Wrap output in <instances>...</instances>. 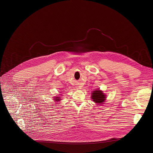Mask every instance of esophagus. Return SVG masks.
I'll return each mask as SVG.
<instances>
[{"label":"esophagus","instance_id":"1","mask_svg":"<svg viewBox=\"0 0 153 153\" xmlns=\"http://www.w3.org/2000/svg\"><path fill=\"white\" fill-rule=\"evenodd\" d=\"M78 87V88H79V89H80V88H79V87Z\"/></svg>","mask_w":153,"mask_h":153}]
</instances>
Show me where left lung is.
Returning a JSON list of instances; mask_svg holds the SVG:
<instances>
[{
  "label": "left lung",
  "mask_w": 153,
  "mask_h": 153,
  "mask_svg": "<svg viewBox=\"0 0 153 153\" xmlns=\"http://www.w3.org/2000/svg\"><path fill=\"white\" fill-rule=\"evenodd\" d=\"M92 98L93 99V100L95 103H102L103 102H104L105 99V95L103 93H102V92L100 91V90H97V91H93V93H92Z\"/></svg>",
  "instance_id": "8db88e82"
}]
</instances>
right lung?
Returning a JSON list of instances; mask_svg holds the SVG:
<instances>
[{
	"instance_id": "1",
	"label": "right lung",
	"mask_w": 153,
	"mask_h": 153,
	"mask_svg": "<svg viewBox=\"0 0 153 153\" xmlns=\"http://www.w3.org/2000/svg\"><path fill=\"white\" fill-rule=\"evenodd\" d=\"M55 99H56V100H55L56 101H60V99H59V97H56Z\"/></svg>"
}]
</instances>
